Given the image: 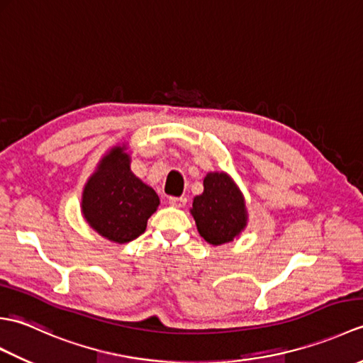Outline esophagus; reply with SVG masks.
Masks as SVG:
<instances>
[{"label":"esophagus","mask_w":363,"mask_h":363,"mask_svg":"<svg viewBox=\"0 0 363 363\" xmlns=\"http://www.w3.org/2000/svg\"><path fill=\"white\" fill-rule=\"evenodd\" d=\"M187 203V198L184 196H169L168 198V204L173 206V207H184Z\"/></svg>","instance_id":"esophagus-1"}]
</instances>
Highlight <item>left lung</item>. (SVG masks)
<instances>
[{
    "label": "left lung",
    "instance_id": "left-lung-1",
    "mask_svg": "<svg viewBox=\"0 0 363 363\" xmlns=\"http://www.w3.org/2000/svg\"><path fill=\"white\" fill-rule=\"evenodd\" d=\"M204 191L191 206L198 233L206 242L223 245L240 234L246 226V209L240 190L225 173L204 177Z\"/></svg>",
    "mask_w": 363,
    "mask_h": 363
}]
</instances>
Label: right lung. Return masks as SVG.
Segmentation results:
<instances>
[{
	"label": "right lung",
	"mask_w": 363,
	"mask_h": 363,
	"mask_svg": "<svg viewBox=\"0 0 363 363\" xmlns=\"http://www.w3.org/2000/svg\"><path fill=\"white\" fill-rule=\"evenodd\" d=\"M159 206V196L130 172L129 156L112 150L90 177L82 195V213L98 234L112 242L135 240Z\"/></svg>",
	"instance_id": "1"
}]
</instances>
